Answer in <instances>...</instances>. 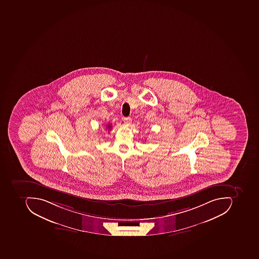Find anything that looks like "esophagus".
<instances>
[{
	"instance_id": "34e87169",
	"label": "esophagus",
	"mask_w": 259,
	"mask_h": 259,
	"mask_svg": "<svg viewBox=\"0 0 259 259\" xmlns=\"http://www.w3.org/2000/svg\"><path fill=\"white\" fill-rule=\"evenodd\" d=\"M132 118L131 117H123V122L126 123V124H127V125H129L130 123H132Z\"/></svg>"
}]
</instances>
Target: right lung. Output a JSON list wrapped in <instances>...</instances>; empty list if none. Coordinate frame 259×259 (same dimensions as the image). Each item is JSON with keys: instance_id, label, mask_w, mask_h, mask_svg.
<instances>
[{"instance_id": "add662e5", "label": "right lung", "mask_w": 259, "mask_h": 259, "mask_svg": "<svg viewBox=\"0 0 259 259\" xmlns=\"http://www.w3.org/2000/svg\"><path fill=\"white\" fill-rule=\"evenodd\" d=\"M111 123H108V125L107 126V128L108 129L109 131L110 130V129H111Z\"/></svg>"}]
</instances>
